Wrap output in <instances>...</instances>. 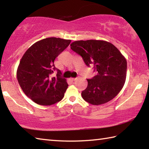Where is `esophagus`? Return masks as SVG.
I'll list each match as a JSON object with an SVG mask.
<instances>
[{
	"mask_svg": "<svg viewBox=\"0 0 149 149\" xmlns=\"http://www.w3.org/2000/svg\"><path fill=\"white\" fill-rule=\"evenodd\" d=\"M77 79H78L77 77H75V78H71V80H72V81H74L77 80Z\"/></svg>",
	"mask_w": 149,
	"mask_h": 149,
	"instance_id": "esophagus-1",
	"label": "esophagus"
}]
</instances>
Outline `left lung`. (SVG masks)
<instances>
[{
	"label": "left lung",
	"instance_id": "obj_1",
	"mask_svg": "<svg viewBox=\"0 0 149 149\" xmlns=\"http://www.w3.org/2000/svg\"><path fill=\"white\" fill-rule=\"evenodd\" d=\"M70 46L87 66L93 65L97 72L92 79H87V87L81 92L83 99L93 105L114 99L123 88L127 73V61L120 50L110 42L100 40L76 41Z\"/></svg>",
	"mask_w": 149,
	"mask_h": 149
}]
</instances>
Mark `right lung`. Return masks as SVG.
I'll list each match as a JSON object with an SVG mask.
<instances>
[{"label": "right lung", "mask_w": 149, "mask_h": 149, "mask_svg": "<svg viewBox=\"0 0 149 149\" xmlns=\"http://www.w3.org/2000/svg\"><path fill=\"white\" fill-rule=\"evenodd\" d=\"M71 40L49 37L35 42L25 52L17 70L19 86L37 104L50 106L61 100L68 85L54 64ZM56 70V77H52Z\"/></svg>", "instance_id": "1"}]
</instances>
